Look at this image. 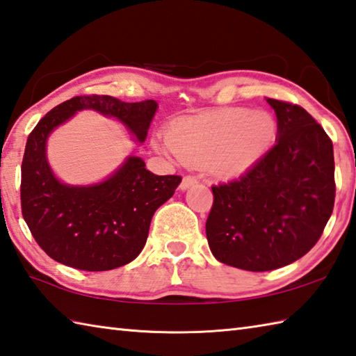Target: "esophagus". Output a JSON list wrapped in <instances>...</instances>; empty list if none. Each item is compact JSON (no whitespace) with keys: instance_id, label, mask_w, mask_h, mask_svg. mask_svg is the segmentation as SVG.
I'll return each instance as SVG.
<instances>
[{"instance_id":"1","label":"esophagus","mask_w":356,"mask_h":356,"mask_svg":"<svg viewBox=\"0 0 356 356\" xmlns=\"http://www.w3.org/2000/svg\"><path fill=\"white\" fill-rule=\"evenodd\" d=\"M196 184H197V177L185 176L184 180H182V184H180V188H182V190H186V188H190V186L196 185Z\"/></svg>"}]
</instances>
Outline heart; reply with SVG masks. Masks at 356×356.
Returning <instances> with one entry per match:
<instances>
[{
	"label": "heart",
	"mask_w": 356,
	"mask_h": 356,
	"mask_svg": "<svg viewBox=\"0 0 356 356\" xmlns=\"http://www.w3.org/2000/svg\"><path fill=\"white\" fill-rule=\"evenodd\" d=\"M276 137L267 111L228 108L174 123L162 149L185 163L202 165L218 176H238L259 160Z\"/></svg>",
	"instance_id": "1"
}]
</instances>
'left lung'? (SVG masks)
<instances>
[{
	"label": "left lung",
	"instance_id": "left-lung-1",
	"mask_svg": "<svg viewBox=\"0 0 356 356\" xmlns=\"http://www.w3.org/2000/svg\"><path fill=\"white\" fill-rule=\"evenodd\" d=\"M267 102L277 140L239 179L211 186L205 225L216 259L247 271L281 268L309 253L335 205L330 137L299 104Z\"/></svg>",
	"mask_w": 356,
	"mask_h": 356
}]
</instances>
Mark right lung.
Listing matches in <instances>:
<instances>
[{
  "instance_id": "add662e5",
  "label": "right lung",
  "mask_w": 356,
  "mask_h": 356,
  "mask_svg": "<svg viewBox=\"0 0 356 356\" xmlns=\"http://www.w3.org/2000/svg\"><path fill=\"white\" fill-rule=\"evenodd\" d=\"M80 109L118 118L143 142L157 103L76 95L49 111L27 137L19 191L21 213L33 239L47 256L67 267L106 271L140 254L152 214L172 196L182 177L156 176L140 157H129L99 185H63L47 165L46 138Z\"/></svg>"
}]
</instances>
